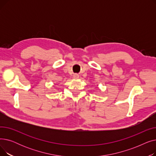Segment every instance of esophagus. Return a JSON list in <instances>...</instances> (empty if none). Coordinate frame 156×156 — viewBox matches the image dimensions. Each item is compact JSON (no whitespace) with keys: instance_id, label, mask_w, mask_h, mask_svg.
Here are the masks:
<instances>
[{"instance_id":"34e87169","label":"esophagus","mask_w":156,"mask_h":156,"mask_svg":"<svg viewBox=\"0 0 156 156\" xmlns=\"http://www.w3.org/2000/svg\"><path fill=\"white\" fill-rule=\"evenodd\" d=\"M79 78V75H78V74H75V75H73V78L75 79H78Z\"/></svg>"}]
</instances>
